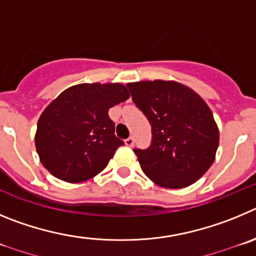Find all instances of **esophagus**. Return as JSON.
Instances as JSON below:
<instances>
[{
    "label": "esophagus",
    "instance_id": "34e87169",
    "mask_svg": "<svg viewBox=\"0 0 256 256\" xmlns=\"http://www.w3.org/2000/svg\"><path fill=\"white\" fill-rule=\"evenodd\" d=\"M134 142H135V140H134V138H132V136L128 138V139L125 140V144H126V146H132V145H134Z\"/></svg>",
    "mask_w": 256,
    "mask_h": 256
}]
</instances>
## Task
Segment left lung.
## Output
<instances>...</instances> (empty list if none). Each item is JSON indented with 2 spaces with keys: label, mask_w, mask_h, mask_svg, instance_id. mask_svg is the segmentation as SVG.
Returning a JSON list of instances; mask_svg holds the SVG:
<instances>
[{
  "label": "left lung",
  "mask_w": 256,
  "mask_h": 256,
  "mask_svg": "<svg viewBox=\"0 0 256 256\" xmlns=\"http://www.w3.org/2000/svg\"><path fill=\"white\" fill-rule=\"evenodd\" d=\"M126 86L152 126L150 145L134 149L142 172L166 188L196 182L214 162L220 142L208 104L177 82H138Z\"/></svg>",
  "instance_id": "left-lung-1"
}]
</instances>
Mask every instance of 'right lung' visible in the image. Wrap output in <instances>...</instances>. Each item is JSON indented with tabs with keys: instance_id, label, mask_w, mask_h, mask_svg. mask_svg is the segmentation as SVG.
Listing matches in <instances>:
<instances>
[{
	"instance_id": "1",
	"label": "right lung",
	"mask_w": 256,
	"mask_h": 256,
	"mask_svg": "<svg viewBox=\"0 0 256 256\" xmlns=\"http://www.w3.org/2000/svg\"><path fill=\"white\" fill-rule=\"evenodd\" d=\"M125 85L79 84L62 92L38 120L36 148L50 174L66 182L92 178L107 167L124 142L108 110L128 100Z\"/></svg>"
}]
</instances>
